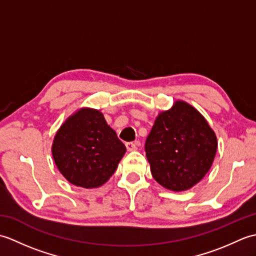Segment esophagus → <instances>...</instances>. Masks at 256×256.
I'll return each mask as SVG.
<instances>
[{
	"label": "esophagus",
	"mask_w": 256,
	"mask_h": 256,
	"mask_svg": "<svg viewBox=\"0 0 256 256\" xmlns=\"http://www.w3.org/2000/svg\"><path fill=\"white\" fill-rule=\"evenodd\" d=\"M126 148L128 152H132V150H138V143L136 142H128L126 144Z\"/></svg>",
	"instance_id": "34e87169"
}]
</instances>
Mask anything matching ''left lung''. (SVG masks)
I'll list each match as a JSON object with an SVG mask.
<instances>
[{
    "instance_id": "8db88e82",
    "label": "left lung",
    "mask_w": 256,
    "mask_h": 256,
    "mask_svg": "<svg viewBox=\"0 0 256 256\" xmlns=\"http://www.w3.org/2000/svg\"><path fill=\"white\" fill-rule=\"evenodd\" d=\"M218 142L198 110L184 101L157 116L145 152L155 180L172 192H184L202 179L214 162Z\"/></svg>"
}]
</instances>
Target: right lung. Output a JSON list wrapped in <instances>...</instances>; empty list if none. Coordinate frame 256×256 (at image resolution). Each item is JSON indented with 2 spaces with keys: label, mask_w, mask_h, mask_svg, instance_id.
<instances>
[{
  "label": "right lung",
  "mask_w": 256,
  "mask_h": 256,
  "mask_svg": "<svg viewBox=\"0 0 256 256\" xmlns=\"http://www.w3.org/2000/svg\"><path fill=\"white\" fill-rule=\"evenodd\" d=\"M125 145L96 108L70 116L54 138L52 153L62 175L74 186L98 188L116 172Z\"/></svg>",
  "instance_id": "right-lung-1"
}]
</instances>
